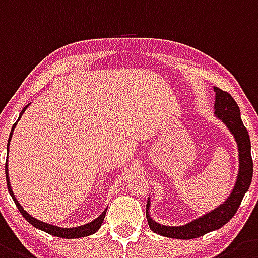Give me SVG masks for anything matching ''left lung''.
<instances>
[{"label": "left lung", "mask_w": 258, "mask_h": 258, "mask_svg": "<svg viewBox=\"0 0 258 258\" xmlns=\"http://www.w3.org/2000/svg\"><path fill=\"white\" fill-rule=\"evenodd\" d=\"M213 90L216 92V117L224 122L225 126L233 134L236 145H238L239 171L238 176H236L235 186L230 196L227 197V199L221 206L189 224L182 225V226H166V225L155 222L150 217L149 198L146 203V219H148L150 230L159 235L175 239H194L210 233V231L217 230L224 226L226 222L230 221L242 203L243 197L249 189L252 176H253V161H252V155H250L249 135H248L247 128L244 127L242 118H240V110H239L238 104L231 97V95L226 91H222L219 87H213Z\"/></svg>", "instance_id": "8db88e82"}]
</instances>
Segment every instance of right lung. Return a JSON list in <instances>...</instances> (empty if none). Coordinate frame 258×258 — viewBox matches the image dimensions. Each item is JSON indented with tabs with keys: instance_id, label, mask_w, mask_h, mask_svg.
Here are the masks:
<instances>
[{
	"instance_id": "right-lung-1",
	"label": "right lung",
	"mask_w": 258,
	"mask_h": 258,
	"mask_svg": "<svg viewBox=\"0 0 258 258\" xmlns=\"http://www.w3.org/2000/svg\"><path fill=\"white\" fill-rule=\"evenodd\" d=\"M29 105V104H28ZM28 105L25 106V108H23L22 113H20L19 118H18V120L20 119V117H22L23 113L25 112V109L28 108ZM18 123V122H16ZM16 123H14L13 128H11V132H10V136H9V141H8V153H9V145H10V140H11V136H13V132H14V128L16 127ZM9 168H8V162H6V167H5V172H6V184H8V189H9V192H10L11 198L14 199V202H15L16 207H18V210L20 211V213L23 215V217H24L25 220H27L29 224L33 225L34 227H37V229H39V230L45 231V233H48L51 234V235L54 236H60V238H67V239H76V238H82V236H89L91 235V234L96 233L99 229H100V226L103 225V221H104V217H105L106 215V210L104 211L103 213H101L97 219H95L94 221L89 222V224L86 225H81V226H77V227H59V226H55V225H51V224H46V222L43 221H39V220L34 219V217H32L29 213L27 212V211L24 210V208L20 206V203L18 202V199L15 198V196H14V191L13 189H11V185H10V178H9Z\"/></svg>"
}]
</instances>
